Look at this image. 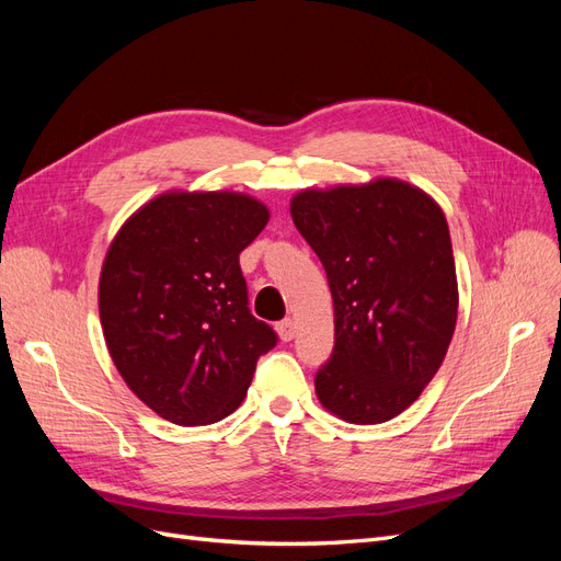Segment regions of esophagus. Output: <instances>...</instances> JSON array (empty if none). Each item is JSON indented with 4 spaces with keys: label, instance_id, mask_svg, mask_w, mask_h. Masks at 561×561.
<instances>
[{
    "label": "esophagus",
    "instance_id": "34e87169",
    "mask_svg": "<svg viewBox=\"0 0 561 561\" xmlns=\"http://www.w3.org/2000/svg\"><path fill=\"white\" fill-rule=\"evenodd\" d=\"M276 330H278V336L283 339V342H293V336L297 332V325H295L293 318H285V320L278 322Z\"/></svg>",
    "mask_w": 561,
    "mask_h": 561
}]
</instances>
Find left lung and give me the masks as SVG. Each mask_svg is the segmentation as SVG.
I'll return each instance as SVG.
<instances>
[{"label":"left lung","mask_w":561,"mask_h":561,"mask_svg":"<svg viewBox=\"0 0 561 561\" xmlns=\"http://www.w3.org/2000/svg\"><path fill=\"white\" fill-rule=\"evenodd\" d=\"M293 222L325 266L334 351L316 393L358 426L404 412L443 365L458 285L443 208L419 186L379 178L304 190Z\"/></svg>","instance_id":"8db88e82"}]
</instances>
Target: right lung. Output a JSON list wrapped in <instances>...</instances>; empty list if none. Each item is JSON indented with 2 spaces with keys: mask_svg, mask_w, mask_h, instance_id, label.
Listing matches in <instances>:
<instances>
[{
  "mask_svg": "<svg viewBox=\"0 0 561 561\" xmlns=\"http://www.w3.org/2000/svg\"><path fill=\"white\" fill-rule=\"evenodd\" d=\"M268 222L239 192H165L118 229L98 307L112 360L149 410L178 426L229 416L278 336L248 309L239 254Z\"/></svg>",
  "mask_w": 561,
  "mask_h": 561,
  "instance_id": "obj_1",
  "label": "right lung"
}]
</instances>
